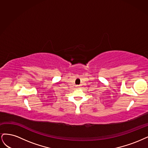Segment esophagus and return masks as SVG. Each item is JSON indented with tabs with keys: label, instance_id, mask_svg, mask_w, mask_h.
<instances>
[{
	"label": "esophagus",
	"instance_id": "obj_1",
	"mask_svg": "<svg viewBox=\"0 0 148 148\" xmlns=\"http://www.w3.org/2000/svg\"><path fill=\"white\" fill-rule=\"evenodd\" d=\"M76 87H77V88H79V85H77V86H76Z\"/></svg>",
	"mask_w": 148,
	"mask_h": 148
}]
</instances>
